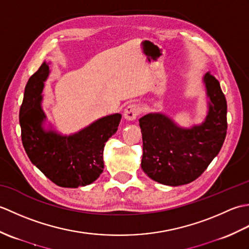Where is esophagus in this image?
<instances>
[{
	"mask_svg": "<svg viewBox=\"0 0 249 249\" xmlns=\"http://www.w3.org/2000/svg\"><path fill=\"white\" fill-rule=\"evenodd\" d=\"M141 113V109L137 104H131L126 107L124 110V116L126 120L128 121H134L137 119V116Z\"/></svg>",
	"mask_w": 249,
	"mask_h": 249,
	"instance_id": "1",
	"label": "esophagus"
}]
</instances>
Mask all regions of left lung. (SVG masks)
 <instances>
[{"mask_svg":"<svg viewBox=\"0 0 249 249\" xmlns=\"http://www.w3.org/2000/svg\"><path fill=\"white\" fill-rule=\"evenodd\" d=\"M210 98L209 113L202 124L179 128L161 113L139 120L143 141L141 168L154 181L179 186L195 181L218 154L227 134V102L219 81L204 76Z\"/></svg>","mask_w":249,"mask_h":249,"instance_id":"obj_1","label":"left lung"}]
</instances>
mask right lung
Instances as JSON below:
<instances>
[{
    "mask_svg": "<svg viewBox=\"0 0 249 249\" xmlns=\"http://www.w3.org/2000/svg\"><path fill=\"white\" fill-rule=\"evenodd\" d=\"M48 75L49 66L43 63L25 86L19 113L23 147L32 163L57 186H86L104 171L105 143L118 130L122 115L105 116L70 137L45 131L40 94Z\"/></svg>",
    "mask_w": 249,
    "mask_h": 249,
    "instance_id": "right-lung-1",
    "label": "right lung"
}]
</instances>
